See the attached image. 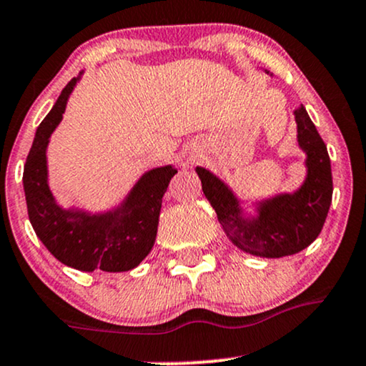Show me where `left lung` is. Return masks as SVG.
Instances as JSON below:
<instances>
[{"label":"left lung","mask_w":366,"mask_h":366,"mask_svg":"<svg viewBox=\"0 0 366 366\" xmlns=\"http://www.w3.org/2000/svg\"><path fill=\"white\" fill-rule=\"evenodd\" d=\"M295 122L298 145L307 156L303 183L291 193L255 200L253 214L243 209V202L229 184L205 167H195L204 195L216 210L219 224L229 242L244 253L262 259L295 255L315 242L332 202L327 147L303 104L295 109Z\"/></svg>","instance_id":"8db88e82"}]
</instances>
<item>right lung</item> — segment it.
Wrapping results in <instances>:
<instances>
[{
    "mask_svg": "<svg viewBox=\"0 0 366 366\" xmlns=\"http://www.w3.org/2000/svg\"><path fill=\"white\" fill-rule=\"evenodd\" d=\"M84 71L70 80L53 109L39 124L24 167V192L30 224L42 244L68 267L94 272H127L135 269L156 242L162 197L171 178L178 173L173 164L152 167L137 179L118 205L104 212L70 207L56 202L47 179V145L59 123L66 102Z\"/></svg>",
    "mask_w": 366,
    "mask_h": 366,
    "instance_id": "add662e5",
    "label": "right lung"
}]
</instances>
